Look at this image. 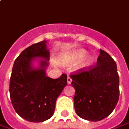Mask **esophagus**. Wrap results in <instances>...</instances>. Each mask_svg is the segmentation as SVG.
<instances>
[{"instance_id": "34e87169", "label": "esophagus", "mask_w": 129, "mask_h": 129, "mask_svg": "<svg viewBox=\"0 0 129 129\" xmlns=\"http://www.w3.org/2000/svg\"><path fill=\"white\" fill-rule=\"evenodd\" d=\"M71 82H72V79H71L70 77H67V83L70 84H71Z\"/></svg>"}]
</instances>
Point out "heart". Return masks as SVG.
I'll list each match as a JSON object with an SVG mask.
<instances>
[{
	"mask_svg": "<svg viewBox=\"0 0 129 129\" xmlns=\"http://www.w3.org/2000/svg\"><path fill=\"white\" fill-rule=\"evenodd\" d=\"M85 55H86V51L81 49V50L74 51V52L69 53V54H64L62 57V59L64 62H72L78 61L79 59L83 58ZM90 62V57H87L83 61V65H87Z\"/></svg>",
	"mask_w": 129,
	"mask_h": 129,
	"instance_id": "1",
	"label": "heart"
}]
</instances>
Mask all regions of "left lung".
Segmentation results:
<instances>
[{"label":"left lung","mask_w":129,"mask_h":129,"mask_svg":"<svg viewBox=\"0 0 129 129\" xmlns=\"http://www.w3.org/2000/svg\"><path fill=\"white\" fill-rule=\"evenodd\" d=\"M70 77L79 117L98 121L111 114L119 101V76L116 64L107 52L100 50L96 65L82 68Z\"/></svg>","instance_id":"8db88e82"}]
</instances>
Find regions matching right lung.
<instances>
[{"mask_svg":"<svg viewBox=\"0 0 129 129\" xmlns=\"http://www.w3.org/2000/svg\"><path fill=\"white\" fill-rule=\"evenodd\" d=\"M46 59L41 61V67L34 70L31 66L33 58ZM50 52L46 41L33 44L22 51L13 67L10 79V96L13 107L22 119L30 122H42L53 115L55 103L67 84V76L59 78L47 77Z\"/></svg>","mask_w":129,"mask_h":129,"instance_id":"right-lung-1","label":"right lung"}]
</instances>
